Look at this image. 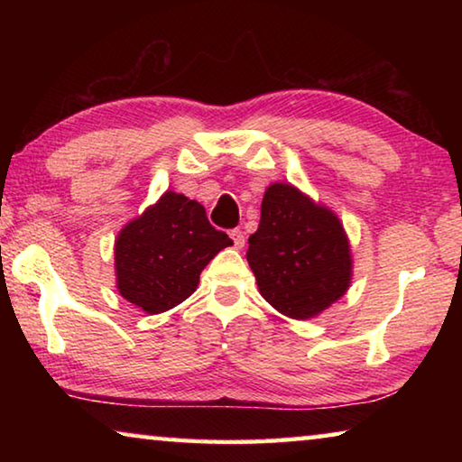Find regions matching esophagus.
<instances>
[{
	"label": "esophagus",
	"mask_w": 462,
	"mask_h": 462,
	"mask_svg": "<svg viewBox=\"0 0 462 462\" xmlns=\"http://www.w3.org/2000/svg\"><path fill=\"white\" fill-rule=\"evenodd\" d=\"M230 238H232V242H234V246H236V248H242V246H245V232H242L240 228H236V230H232L230 232Z\"/></svg>",
	"instance_id": "1"
}]
</instances>
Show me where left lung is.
<instances>
[{
  "label": "left lung",
  "instance_id": "8db88e82",
  "mask_svg": "<svg viewBox=\"0 0 462 462\" xmlns=\"http://www.w3.org/2000/svg\"><path fill=\"white\" fill-rule=\"evenodd\" d=\"M246 261L261 295L293 319L322 314L346 293L353 277L338 216L289 183H273L264 191Z\"/></svg>",
  "mask_w": 462,
  "mask_h": 462
}]
</instances>
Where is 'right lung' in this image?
<instances>
[{"instance_id": "obj_1", "label": "right lung", "mask_w": 462, "mask_h": 462, "mask_svg": "<svg viewBox=\"0 0 462 462\" xmlns=\"http://www.w3.org/2000/svg\"><path fill=\"white\" fill-rule=\"evenodd\" d=\"M230 245L228 234L208 222L201 203L167 191L118 234L116 285L124 300L161 314L185 301L206 264Z\"/></svg>"}]
</instances>
